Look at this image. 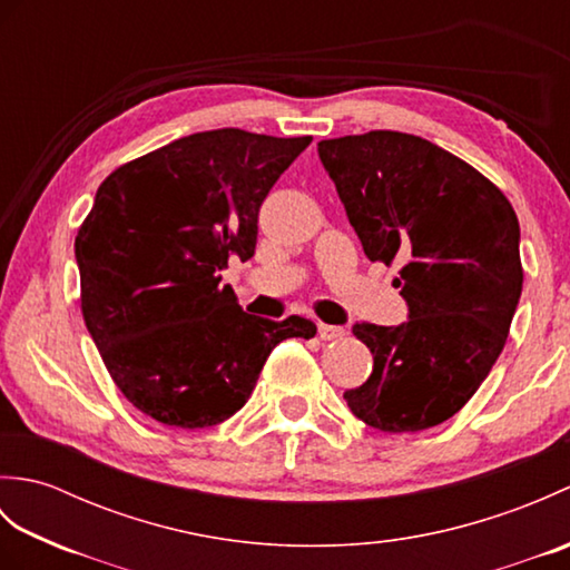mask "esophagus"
<instances>
[{
	"label": "esophagus",
	"instance_id": "1",
	"mask_svg": "<svg viewBox=\"0 0 570 570\" xmlns=\"http://www.w3.org/2000/svg\"><path fill=\"white\" fill-rule=\"evenodd\" d=\"M343 335H345V328H341V325L318 323V337H321V341H341Z\"/></svg>",
	"mask_w": 570,
	"mask_h": 570
}]
</instances>
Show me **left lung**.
Masks as SVG:
<instances>
[{
	"mask_svg": "<svg viewBox=\"0 0 570 570\" xmlns=\"http://www.w3.org/2000/svg\"><path fill=\"white\" fill-rule=\"evenodd\" d=\"M318 154L370 262H399L409 321L357 323L370 380L350 411L384 433L448 421L485 382L522 296L519 220L504 193L435 144L374 129L318 141Z\"/></svg>",
	"mask_w": 570,
	"mask_h": 570,
	"instance_id": "1",
	"label": "left lung"
}]
</instances>
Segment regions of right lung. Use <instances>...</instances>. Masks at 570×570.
Here are the masks:
<instances>
[{
  "mask_svg": "<svg viewBox=\"0 0 570 570\" xmlns=\"http://www.w3.org/2000/svg\"><path fill=\"white\" fill-rule=\"evenodd\" d=\"M311 139L198 131L100 184L76 237L80 311L141 414L176 429L223 423L278 343L316 335L301 316H249L220 284L229 259L254 254L259 205Z\"/></svg>",
  "mask_w": 570,
  "mask_h": 570,
  "instance_id": "obj_1",
  "label": "right lung"
}]
</instances>
